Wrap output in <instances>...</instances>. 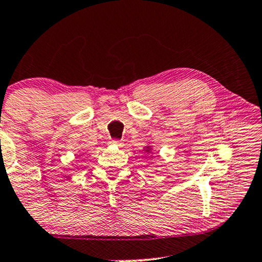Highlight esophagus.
Instances as JSON below:
<instances>
[{
    "instance_id": "esophagus-1",
    "label": "esophagus",
    "mask_w": 262,
    "mask_h": 262,
    "mask_svg": "<svg viewBox=\"0 0 262 262\" xmlns=\"http://www.w3.org/2000/svg\"><path fill=\"white\" fill-rule=\"evenodd\" d=\"M112 145H114V146H116V147H123V145L124 143L122 142V141H120V140H113L112 141Z\"/></svg>"
}]
</instances>
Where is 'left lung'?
Segmentation results:
<instances>
[{
  "mask_svg": "<svg viewBox=\"0 0 262 262\" xmlns=\"http://www.w3.org/2000/svg\"><path fill=\"white\" fill-rule=\"evenodd\" d=\"M143 149H145L146 153H150V152H152V146H146V147H143ZM152 154H153V153H152Z\"/></svg>",
  "mask_w": 262,
  "mask_h": 262,
  "instance_id": "left-lung-1",
  "label": "left lung"
}]
</instances>
